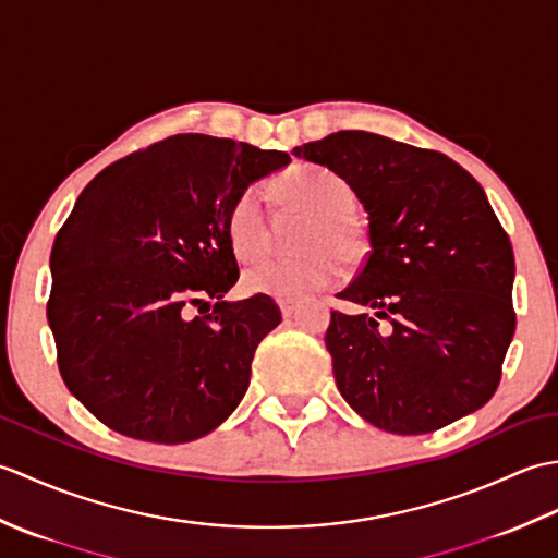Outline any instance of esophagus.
Here are the masks:
<instances>
[{"label":"esophagus","instance_id":"34e87169","mask_svg":"<svg viewBox=\"0 0 558 558\" xmlns=\"http://www.w3.org/2000/svg\"><path fill=\"white\" fill-rule=\"evenodd\" d=\"M280 312H282V316L290 318L294 312H298V302H292V300H280Z\"/></svg>","mask_w":558,"mask_h":558}]
</instances>
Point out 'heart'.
I'll use <instances>...</instances> for the list:
<instances>
[{"mask_svg": "<svg viewBox=\"0 0 558 558\" xmlns=\"http://www.w3.org/2000/svg\"><path fill=\"white\" fill-rule=\"evenodd\" d=\"M272 196L286 213L310 216L300 246L304 254L294 258H264L244 270L242 286L252 294L276 300H300L304 294L333 286L345 264H360L369 234L354 216V189L340 174L324 168H294L272 182ZM225 234L232 254L240 260H254L268 246V220L256 189L232 201L225 216Z\"/></svg>", "mask_w": 558, "mask_h": 558, "instance_id": "b5f03b06", "label": "heart"}]
</instances>
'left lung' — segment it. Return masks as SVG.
I'll list each match as a JSON object with an SVG mask.
<instances>
[{
	"mask_svg": "<svg viewBox=\"0 0 558 558\" xmlns=\"http://www.w3.org/2000/svg\"><path fill=\"white\" fill-rule=\"evenodd\" d=\"M292 156L348 180L369 213L372 252L338 298L374 314L330 312L326 330L342 398L402 436L480 410L515 333V258L475 177L444 153L369 132Z\"/></svg>",
	"mask_w": 558,
	"mask_h": 558,
	"instance_id": "obj_1",
	"label": "left lung"
}]
</instances>
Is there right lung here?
<instances>
[{"instance_id": "obj_1", "label": "right lung", "mask_w": 558, "mask_h": 558, "mask_svg": "<svg viewBox=\"0 0 558 558\" xmlns=\"http://www.w3.org/2000/svg\"><path fill=\"white\" fill-rule=\"evenodd\" d=\"M288 162L282 150L177 134L81 192L52 246L47 322L71 396L112 432L186 444L240 405L258 342L282 316L266 294L222 300L240 278L225 216Z\"/></svg>"}]
</instances>
